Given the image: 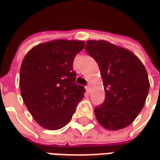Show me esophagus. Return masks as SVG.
I'll return each instance as SVG.
<instances>
[{"instance_id":"obj_1","label":"esophagus","mask_w":160,"mask_h":160,"mask_svg":"<svg viewBox=\"0 0 160 160\" xmlns=\"http://www.w3.org/2000/svg\"><path fill=\"white\" fill-rule=\"evenodd\" d=\"M86 89H87V91H88V92H89V85L86 86Z\"/></svg>"}]
</instances>
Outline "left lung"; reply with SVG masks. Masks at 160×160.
I'll return each instance as SVG.
<instances>
[{
    "label": "left lung",
    "mask_w": 160,
    "mask_h": 160,
    "mask_svg": "<svg viewBox=\"0 0 160 160\" xmlns=\"http://www.w3.org/2000/svg\"><path fill=\"white\" fill-rule=\"evenodd\" d=\"M85 50L99 66L105 91L104 102L95 108L96 120L108 130L124 128L146 102L150 88L146 68L128 50L104 40H89Z\"/></svg>",
    "instance_id": "left-lung-1"
}]
</instances>
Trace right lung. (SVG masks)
Instances as JSON below:
<instances>
[{"instance_id":"obj_1","label":"right lung","mask_w":160,"mask_h":160,"mask_svg":"<svg viewBox=\"0 0 160 160\" xmlns=\"http://www.w3.org/2000/svg\"><path fill=\"white\" fill-rule=\"evenodd\" d=\"M79 40L58 39L38 45L25 56L20 71L24 102L39 125L49 130L62 128L71 121L84 96L76 83V55L84 48Z\"/></svg>"}]
</instances>
